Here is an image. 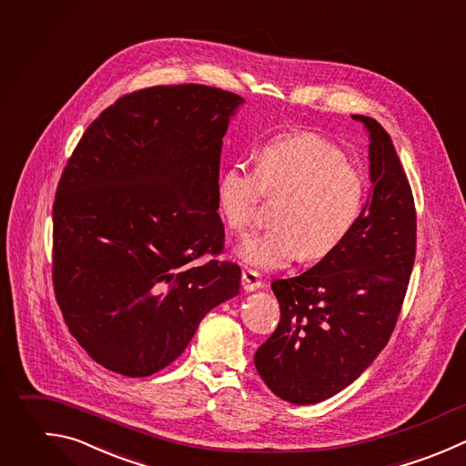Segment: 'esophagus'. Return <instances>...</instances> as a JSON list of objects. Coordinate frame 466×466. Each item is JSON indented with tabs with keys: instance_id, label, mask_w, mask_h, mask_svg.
<instances>
[{
	"instance_id": "esophagus-1",
	"label": "esophagus",
	"mask_w": 466,
	"mask_h": 466,
	"mask_svg": "<svg viewBox=\"0 0 466 466\" xmlns=\"http://www.w3.org/2000/svg\"><path fill=\"white\" fill-rule=\"evenodd\" d=\"M260 286H262V280H260V277H258L257 271H253V269H242V288H244L246 291H255V289H258Z\"/></svg>"
}]
</instances>
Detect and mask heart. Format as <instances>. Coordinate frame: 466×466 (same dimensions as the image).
<instances>
[{"label":"heart","instance_id":"heart-1","mask_svg":"<svg viewBox=\"0 0 466 466\" xmlns=\"http://www.w3.org/2000/svg\"><path fill=\"white\" fill-rule=\"evenodd\" d=\"M262 191L279 197L275 222L237 248L255 269H279L299 255L319 260L353 233L366 202V178L329 140L289 133L266 142L257 166L231 164L218 178L217 206L224 222L244 231L257 215Z\"/></svg>","mask_w":466,"mask_h":466}]
</instances>
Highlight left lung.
<instances>
[{
  "mask_svg": "<svg viewBox=\"0 0 466 466\" xmlns=\"http://www.w3.org/2000/svg\"><path fill=\"white\" fill-rule=\"evenodd\" d=\"M370 133L371 191L353 233L333 253L271 289L280 322L257 350L266 386L293 404L320 402L351 384L386 346L415 260L417 215L410 182L384 127Z\"/></svg>",
  "mask_w": 466,
  "mask_h": 466,
  "instance_id": "1",
  "label": "left lung"
}]
</instances>
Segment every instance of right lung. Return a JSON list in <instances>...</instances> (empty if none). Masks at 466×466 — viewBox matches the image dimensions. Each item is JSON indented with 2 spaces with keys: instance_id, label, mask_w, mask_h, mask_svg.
Segmentation results:
<instances>
[{
  "instance_id": "1",
  "label": "right lung",
  "mask_w": 466,
  "mask_h": 466,
  "mask_svg": "<svg viewBox=\"0 0 466 466\" xmlns=\"http://www.w3.org/2000/svg\"><path fill=\"white\" fill-rule=\"evenodd\" d=\"M242 102L200 84L140 89L102 111L73 151L53 206V284L69 331L104 368L157 373L238 293L240 268L217 258V184ZM204 254L214 258L192 264Z\"/></svg>"
}]
</instances>
